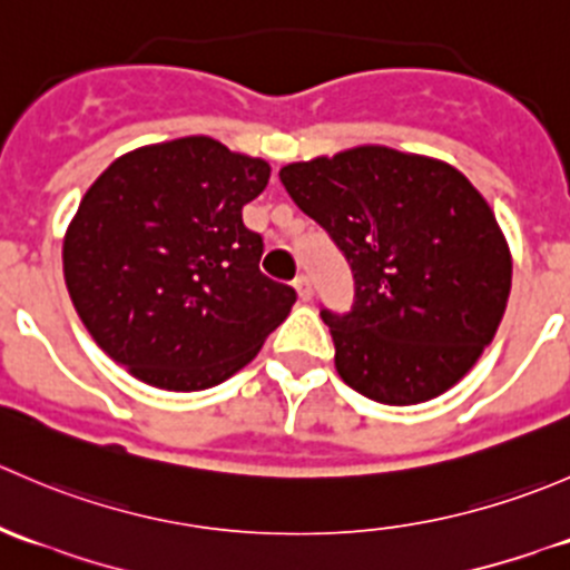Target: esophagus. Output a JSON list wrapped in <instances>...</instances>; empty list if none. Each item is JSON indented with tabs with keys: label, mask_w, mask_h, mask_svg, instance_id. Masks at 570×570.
Returning <instances> with one entry per match:
<instances>
[{
	"label": "esophagus",
	"mask_w": 570,
	"mask_h": 570,
	"mask_svg": "<svg viewBox=\"0 0 570 570\" xmlns=\"http://www.w3.org/2000/svg\"><path fill=\"white\" fill-rule=\"evenodd\" d=\"M295 289H297V297H301L303 303L312 301L314 286H312V281H308V275H297V278H295Z\"/></svg>",
	"instance_id": "obj_1"
}]
</instances>
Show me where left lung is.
<instances>
[{
    "label": "left lung",
    "mask_w": 570,
    "mask_h": 570,
    "mask_svg": "<svg viewBox=\"0 0 570 570\" xmlns=\"http://www.w3.org/2000/svg\"><path fill=\"white\" fill-rule=\"evenodd\" d=\"M281 181L353 269V308L320 312L342 381L383 405L455 386L491 344L513 275L474 184L452 165L386 146L292 163Z\"/></svg>",
    "instance_id": "left-lung-1"
}]
</instances>
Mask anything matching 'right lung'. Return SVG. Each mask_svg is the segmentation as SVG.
Here are the masks:
<instances>
[{"label": "right lung", "instance_id": "1", "mask_svg": "<svg viewBox=\"0 0 570 570\" xmlns=\"http://www.w3.org/2000/svg\"><path fill=\"white\" fill-rule=\"evenodd\" d=\"M267 181L264 159L178 137L124 154L90 184L62 273L90 336L137 381L217 386L286 320L295 289L258 269L264 243L243 223Z\"/></svg>", "mask_w": 570, "mask_h": 570}]
</instances>
